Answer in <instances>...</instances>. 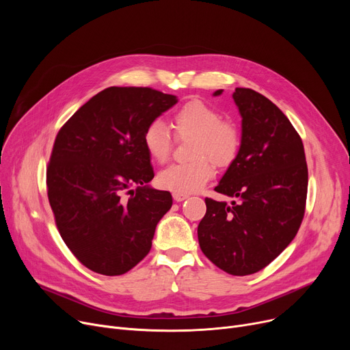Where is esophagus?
Returning <instances> with one entry per match:
<instances>
[{
	"instance_id": "34e87169",
	"label": "esophagus",
	"mask_w": 350,
	"mask_h": 350,
	"mask_svg": "<svg viewBox=\"0 0 350 350\" xmlns=\"http://www.w3.org/2000/svg\"><path fill=\"white\" fill-rule=\"evenodd\" d=\"M173 198L177 201V203H180V201L187 200L189 196H187V194H181V193H174V194H173Z\"/></svg>"
}]
</instances>
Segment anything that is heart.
<instances>
[{
    "instance_id": "heart-1",
    "label": "heart",
    "mask_w": 350,
    "mask_h": 350,
    "mask_svg": "<svg viewBox=\"0 0 350 350\" xmlns=\"http://www.w3.org/2000/svg\"><path fill=\"white\" fill-rule=\"evenodd\" d=\"M214 106L193 99L180 106L172 118V126L178 139L193 137L190 163L172 164L157 176V185L174 193H194L203 189L214 177L215 169H226L237 160L241 149V133L232 122ZM143 146L149 157L157 163L167 161L173 149V139L167 126L153 120L143 132Z\"/></svg>"
}]
</instances>
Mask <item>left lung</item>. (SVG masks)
I'll return each mask as SVG.
<instances>
[{
    "label": "left lung",
    "instance_id": "left-lung-1",
    "mask_svg": "<svg viewBox=\"0 0 350 350\" xmlns=\"http://www.w3.org/2000/svg\"><path fill=\"white\" fill-rule=\"evenodd\" d=\"M221 94L218 89L214 96ZM232 99L243 118L241 149L214 190L234 200L206 198L197 234L214 265L244 277L265 268L295 238L308 165L301 136L277 105L248 88H235Z\"/></svg>",
    "mask_w": 350,
    "mask_h": 350
}]
</instances>
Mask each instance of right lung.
Returning <instances> with one entry per match:
<instances>
[{
	"label": "right lung",
	"instance_id": "right-lung-1",
	"mask_svg": "<svg viewBox=\"0 0 350 350\" xmlns=\"http://www.w3.org/2000/svg\"><path fill=\"white\" fill-rule=\"evenodd\" d=\"M176 103L152 88L110 86L58 132L46 169L49 204L66 247L90 271L115 277L149 254L173 198L147 185L154 173L143 132Z\"/></svg>",
	"mask_w": 350,
	"mask_h": 350
}]
</instances>
